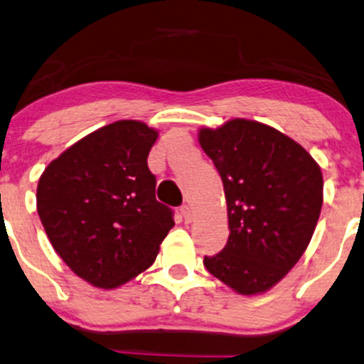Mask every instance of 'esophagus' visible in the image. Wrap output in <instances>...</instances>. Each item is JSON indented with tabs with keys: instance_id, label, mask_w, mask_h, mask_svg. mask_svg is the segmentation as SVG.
<instances>
[{
	"instance_id": "1",
	"label": "esophagus",
	"mask_w": 364,
	"mask_h": 364,
	"mask_svg": "<svg viewBox=\"0 0 364 364\" xmlns=\"http://www.w3.org/2000/svg\"><path fill=\"white\" fill-rule=\"evenodd\" d=\"M181 215H183V218H185V222L186 223H191L193 222V208L190 205H183L181 206Z\"/></svg>"
}]
</instances>
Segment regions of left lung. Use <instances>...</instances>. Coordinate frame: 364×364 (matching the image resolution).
<instances>
[{
	"label": "left lung",
	"mask_w": 364,
	"mask_h": 364,
	"mask_svg": "<svg viewBox=\"0 0 364 364\" xmlns=\"http://www.w3.org/2000/svg\"><path fill=\"white\" fill-rule=\"evenodd\" d=\"M222 176L230 235L206 270L242 296L272 289L309 245L321 208L323 173L299 142L250 119L198 131Z\"/></svg>",
	"instance_id": "left-lung-1"
}]
</instances>
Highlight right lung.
Returning <instances> with one entry per match:
<instances>
[{
  "label": "right lung",
  "mask_w": 364,
  "mask_h": 364,
  "mask_svg": "<svg viewBox=\"0 0 364 364\" xmlns=\"http://www.w3.org/2000/svg\"><path fill=\"white\" fill-rule=\"evenodd\" d=\"M158 131L132 119L90 132L45 168L36 210L55 252L99 289H117L154 264L174 227L156 200L148 156Z\"/></svg>",
  "instance_id": "right-lung-1"
}]
</instances>
